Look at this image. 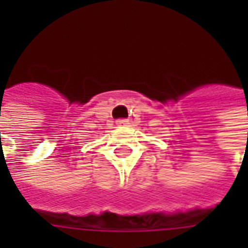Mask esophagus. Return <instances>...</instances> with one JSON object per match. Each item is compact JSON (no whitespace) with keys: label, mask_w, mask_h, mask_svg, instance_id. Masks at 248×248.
Returning <instances> with one entry per match:
<instances>
[{"label":"esophagus","mask_w":248,"mask_h":248,"mask_svg":"<svg viewBox=\"0 0 248 248\" xmlns=\"http://www.w3.org/2000/svg\"><path fill=\"white\" fill-rule=\"evenodd\" d=\"M127 124H129V119L121 118L117 121V126H127Z\"/></svg>","instance_id":"1"}]
</instances>
